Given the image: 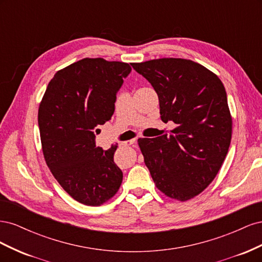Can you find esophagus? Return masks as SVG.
Instances as JSON below:
<instances>
[{"instance_id": "1", "label": "esophagus", "mask_w": 262, "mask_h": 262, "mask_svg": "<svg viewBox=\"0 0 262 262\" xmlns=\"http://www.w3.org/2000/svg\"><path fill=\"white\" fill-rule=\"evenodd\" d=\"M137 142V139H131V140H126V141H123L121 142V145L122 146H131L133 145L134 143Z\"/></svg>"}]
</instances>
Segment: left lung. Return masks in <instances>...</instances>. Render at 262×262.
Segmentation results:
<instances>
[{
	"label": "left lung",
	"instance_id": "1",
	"mask_svg": "<svg viewBox=\"0 0 262 262\" xmlns=\"http://www.w3.org/2000/svg\"><path fill=\"white\" fill-rule=\"evenodd\" d=\"M130 72L124 62L82 59L54 74L39 105L45 161L60 186L83 204L99 207L121 186L117 145L97 147L93 130L112 119L117 92Z\"/></svg>",
	"mask_w": 262,
	"mask_h": 262
}]
</instances>
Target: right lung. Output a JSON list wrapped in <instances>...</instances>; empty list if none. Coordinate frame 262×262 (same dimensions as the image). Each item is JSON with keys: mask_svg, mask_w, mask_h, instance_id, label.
Returning a JSON list of instances; mask_svg holds the SVG:
<instances>
[{"mask_svg": "<svg viewBox=\"0 0 262 262\" xmlns=\"http://www.w3.org/2000/svg\"><path fill=\"white\" fill-rule=\"evenodd\" d=\"M154 87L164 122L172 134L139 139L158 190L181 202L200 194L216 177L232 140L233 120L225 87L216 74L179 58L131 63Z\"/></svg>", "mask_w": 262, "mask_h": 262, "instance_id": "obj_1", "label": "right lung"}]
</instances>
